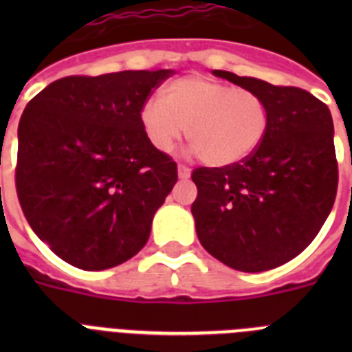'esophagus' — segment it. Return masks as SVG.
Here are the masks:
<instances>
[{"mask_svg": "<svg viewBox=\"0 0 352 352\" xmlns=\"http://www.w3.org/2000/svg\"><path fill=\"white\" fill-rule=\"evenodd\" d=\"M190 173L192 169L188 166H185V164H179L178 166V176L182 179H186V178H190Z\"/></svg>", "mask_w": 352, "mask_h": 352, "instance_id": "esophagus-1", "label": "esophagus"}]
</instances>
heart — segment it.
<instances>
[{
	"mask_svg": "<svg viewBox=\"0 0 352 352\" xmlns=\"http://www.w3.org/2000/svg\"><path fill=\"white\" fill-rule=\"evenodd\" d=\"M141 125L149 144L169 153L183 130L208 166H232L250 157L264 141L270 107L259 93L231 84L188 76L169 82L160 98L141 107Z\"/></svg>",
	"mask_w": 352,
	"mask_h": 352,
	"instance_id": "obj_1",
	"label": "heart"
}]
</instances>
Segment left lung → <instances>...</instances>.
<instances>
[{"instance_id": "left-lung-1", "label": "left lung", "mask_w": 352, "mask_h": 352, "mask_svg": "<svg viewBox=\"0 0 352 352\" xmlns=\"http://www.w3.org/2000/svg\"><path fill=\"white\" fill-rule=\"evenodd\" d=\"M213 74L259 93L270 107V126L245 160L192 170L195 229L201 245L223 264L266 272L300 256L333 208V120L324 102L301 88L226 70Z\"/></svg>"}]
</instances>
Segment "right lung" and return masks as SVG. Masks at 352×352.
<instances>
[{
    "label": "right lung",
    "instance_id": "obj_1",
    "mask_svg": "<svg viewBox=\"0 0 352 352\" xmlns=\"http://www.w3.org/2000/svg\"><path fill=\"white\" fill-rule=\"evenodd\" d=\"M173 70L68 76L33 96L19 123L15 190L56 256L88 272L146 245L178 166L149 144L141 107Z\"/></svg>",
    "mask_w": 352,
    "mask_h": 352
}]
</instances>
